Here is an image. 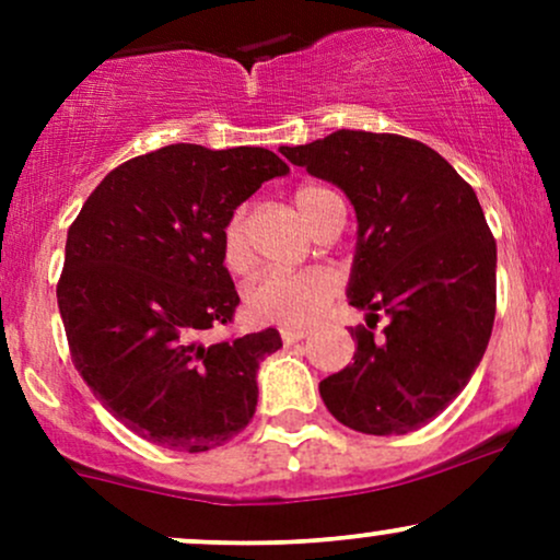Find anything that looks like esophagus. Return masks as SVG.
<instances>
[{
  "label": "esophagus",
  "mask_w": 560,
  "mask_h": 560,
  "mask_svg": "<svg viewBox=\"0 0 560 560\" xmlns=\"http://www.w3.org/2000/svg\"><path fill=\"white\" fill-rule=\"evenodd\" d=\"M307 337V331L305 329H281V339H284V345H294V342H300V339H305Z\"/></svg>",
  "instance_id": "1"
}]
</instances>
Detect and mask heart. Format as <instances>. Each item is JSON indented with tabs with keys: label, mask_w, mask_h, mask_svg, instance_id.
<instances>
[{
	"label": "heart",
	"mask_w": 560,
	"mask_h": 560,
	"mask_svg": "<svg viewBox=\"0 0 560 560\" xmlns=\"http://www.w3.org/2000/svg\"><path fill=\"white\" fill-rule=\"evenodd\" d=\"M334 191L326 186L307 184L298 189L294 205L300 215L305 218L307 226L316 223L320 205L326 202ZM223 262L231 271H244L249 266V244L247 231H244V210H236L223 226L221 234ZM337 294V281L331 273L320 268H305V271H266L258 279L249 281L244 289V311L258 324H276L287 329H302L311 320H316L324 307L329 305Z\"/></svg>",
	"instance_id": "1"
}]
</instances>
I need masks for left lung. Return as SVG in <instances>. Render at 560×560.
Here are the masks:
<instances>
[{
    "mask_svg": "<svg viewBox=\"0 0 560 560\" xmlns=\"http://www.w3.org/2000/svg\"><path fill=\"white\" fill-rule=\"evenodd\" d=\"M355 208L347 298L369 313L355 355L318 384L329 413L363 434H408L447 408L485 355L498 247L474 189L440 152L397 133L334 131L281 147ZM390 318L373 339L377 313Z\"/></svg>",
    "mask_w": 560,
    "mask_h": 560,
    "instance_id": "obj_1",
    "label": "left lung"
}]
</instances>
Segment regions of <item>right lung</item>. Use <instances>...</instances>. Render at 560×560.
Masks as SVG:
<instances>
[{
  "mask_svg": "<svg viewBox=\"0 0 560 560\" xmlns=\"http://www.w3.org/2000/svg\"><path fill=\"white\" fill-rule=\"evenodd\" d=\"M289 165L262 147L171 144L107 173L68 229L57 305L70 358L131 432L178 453L240 434L258 405L276 329L202 345L240 294L223 266L226 221Z\"/></svg>",
  "mask_w": 560,
  "mask_h": 560,
  "instance_id": "obj_1",
  "label": "right lung"
}]
</instances>
